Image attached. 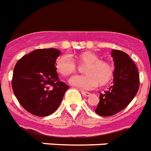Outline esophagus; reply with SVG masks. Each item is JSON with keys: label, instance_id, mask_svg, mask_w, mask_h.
Masks as SVG:
<instances>
[{"label": "esophagus", "instance_id": "34e87169", "mask_svg": "<svg viewBox=\"0 0 151 151\" xmlns=\"http://www.w3.org/2000/svg\"><path fill=\"white\" fill-rule=\"evenodd\" d=\"M82 94L83 96H86V97H88L91 95V93L89 92H87V91H82Z\"/></svg>", "mask_w": 151, "mask_h": 151}]
</instances>
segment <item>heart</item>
Masks as SVG:
<instances>
[{
  "mask_svg": "<svg viewBox=\"0 0 151 151\" xmlns=\"http://www.w3.org/2000/svg\"><path fill=\"white\" fill-rule=\"evenodd\" d=\"M80 64L86 65L84 68L85 75L75 76L69 79V84L82 90H91L97 87L99 83L105 85L112 77L113 69L109 63L99 60L95 53L86 51L78 56ZM56 68L62 76H68L76 72V63L70 54L65 53L58 58Z\"/></svg>",
  "mask_w": 151,
  "mask_h": 151,
  "instance_id": "b5f03b06",
  "label": "heart"
}]
</instances>
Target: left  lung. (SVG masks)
Listing matches in <instances>:
<instances>
[{
    "label": "left lung",
    "mask_w": 151,
    "mask_h": 151,
    "mask_svg": "<svg viewBox=\"0 0 151 151\" xmlns=\"http://www.w3.org/2000/svg\"><path fill=\"white\" fill-rule=\"evenodd\" d=\"M114 61L112 86L99 95V103L95 113L100 116H111L129 105L139 88V75L137 66L130 56L121 50L111 52Z\"/></svg>",
    "instance_id": "1"
}]
</instances>
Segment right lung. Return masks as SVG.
Here are the masks:
<instances>
[{
  "instance_id": "right-lung-1",
  "label": "right lung",
  "mask_w": 151,
  "mask_h": 151,
  "mask_svg": "<svg viewBox=\"0 0 151 151\" xmlns=\"http://www.w3.org/2000/svg\"><path fill=\"white\" fill-rule=\"evenodd\" d=\"M57 49H39L23 56L14 69L12 88L20 105L39 117L48 116L58 109L69 88L60 82L56 62Z\"/></svg>"
}]
</instances>
